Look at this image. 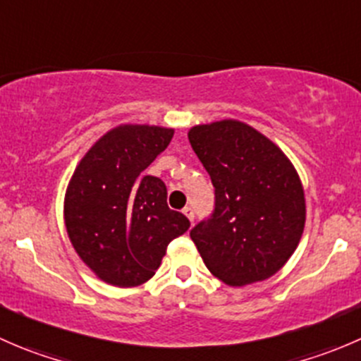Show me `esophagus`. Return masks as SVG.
Listing matches in <instances>:
<instances>
[{"label":"esophagus","mask_w":361,"mask_h":361,"mask_svg":"<svg viewBox=\"0 0 361 361\" xmlns=\"http://www.w3.org/2000/svg\"><path fill=\"white\" fill-rule=\"evenodd\" d=\"M183 214H185V216H187L188 218V220H190V221H194V209H192V207H185V209H183Z\"/></svg>","instance_id":"obj_1"}]
</instances>
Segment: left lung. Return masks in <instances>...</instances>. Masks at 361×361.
Returning a JSON list of instances; mask_svg holds the SVG:
<instances>
[{
  "label": "left lung",
  "mask_w": 361,
  "mask_h": 361,
  "mask_svg": "<svg viewBox=\"0 0 361 361\" xmlns=\"http://www.w3.org/2000/svg\"><path fill=\"white\" fill-rule=\"evenodd\" d=\"M188 141L214 187V213L190 231L204 264L228 286L274 276L305 225L300 176L267 136L241 120L199 123Z\"/></svg>",
  "instance_id": "1"
}]
</instances>
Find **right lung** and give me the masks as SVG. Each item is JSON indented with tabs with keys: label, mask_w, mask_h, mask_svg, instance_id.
<instances>
[{
	"label": "right lung",
	"mask_w": 361,
	"mask_h": 361,
	"mask_svg": "<svg viewBox=\"0 0 361 361\" xmlns=\"http://www.w3.org/2000/svg\"><path fill=\"white\" fill-rule=\"evenodd\" d=\"M174 129L120 123L87 150L64 195V225L80 260L101 279L133 288L154 278L166 248L190 221L169 209L167 188L145 169Z\"/></svg>",
	"instance_id": "add662e5"
}]
</instances>
